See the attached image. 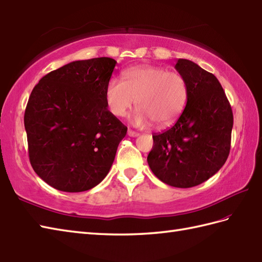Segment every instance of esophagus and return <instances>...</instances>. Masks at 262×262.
Instances as JSON below:
<instances>
[{
	"label": "esophagus",
	"mask_w": 262,
	"mask_h": 262,
	"mask_svg": "<svg viewBox=\"0 0 262 262\" xmlns=\"http://www.w3.org/2000/svg\"><path fill=\"white\" fill-rule=\"evenodd\" d=\"M127 136H130V137H138L139 133L136 132V131H132V130H127Z\"/></svg>",
	"instance_id": "1"
}]
</instances>
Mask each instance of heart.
Segmentation results:
<instances>
[{"label": "heart", "mask_w": 262, "mask_h": 262, "mask_svg": "<svg viewBox=\"0 0 262 262\" xmlns=\"http://www.w3.org/2000/svg\"><path fill=\"white\" fill-rule=\"evenodd\" d=\"M188 97L186 79L164 67L143 65L132 67L123 74V82L112 78L105 90L106 105L113 115L123 118L135 105L140 107L132 123L158 127L171 125L184 111Z\"/></svg>", "instance_id": "1"}]
</instances>
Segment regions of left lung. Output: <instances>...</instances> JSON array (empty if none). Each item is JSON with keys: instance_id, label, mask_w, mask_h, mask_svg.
Masks as SVG:
<instances>
[{"instance_id": "left-lung-1", "label": "left lung", "mask_w": 262, "mask_h": 262, "mask_svg": "<svg viewBox=\"0 0 262 262\" xmlns=\"http://www.w3.org/2000/svg\"><path fill=\"white\" fill-rule=\"evenodd\" d=\"M175 68L187 83V103L170 129L152 136L147 161L162 183L189 188L204 183L225 164L233 113L213 74L187 59H178Z\"/></svg>"}]
</instances>
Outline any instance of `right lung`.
<instances>
[{"label":"right lung","mask_w":262,"mask_h":262,"mask_svg":"<svg viewBox=\"0 0 262 262\" xmlns=\"http://www.w3.org/2000/svg\"><path fill=\"white\" fill-rule=\"evenodd\" d=\"M115 65L108 57L69 62L32 90L25 112L29 159L51 187L89 190L111 169L127 130L105 102Z\"/></svg>","instance_id":"obj_1"}]
</instances>
